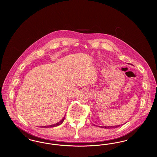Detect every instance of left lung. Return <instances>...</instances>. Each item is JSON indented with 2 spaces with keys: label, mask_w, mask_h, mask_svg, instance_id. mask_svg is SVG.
<instances>
[{
  "label": "left lung",
  "mask_w": 157,
  "mask_h": 157,
  "mask_svg": "<svg viewBox=\"0 0 157 157\" xmlns=\"http://www.w3.org/2000/svg\"><path fill=\"white\" fill-rule=\"evenodd\" d=\"M120 127V125H117V126H109V127H101V128H117V127Z\"/></svg>",
  "instance_id": "1"
}]
</instances>
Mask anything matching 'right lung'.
Here are the masks:
<instances>
[{
    "label": "right lung",
    "mask_w": 157,
    "mask_h": 157,
    "mask_svg": "<svg viewBox=\"0 0 157 157\" xmlns=\"http://www.w3.org/2000/svg\"><path fill=\"white\" fill-rule=\"evenodd\" d=\"M65 116L63 117V118L62 120H61L60 122H58V123H56V124H55L51 125H49V126H45V127H43V128H52V127H57V126H59V125H60V124H62L63 123V121H64V120H65Z\"/></svg>",
    "instance_id": "right-lung-1"
}]
</instances>
